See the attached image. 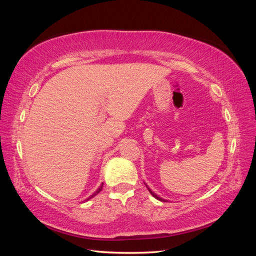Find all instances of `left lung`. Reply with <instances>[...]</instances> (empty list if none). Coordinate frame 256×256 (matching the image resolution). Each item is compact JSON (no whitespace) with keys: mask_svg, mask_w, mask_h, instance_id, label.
I'll return each instance as SVG.
<instances>
[{"mask_svg":"<svg viewBox=\"0 0 256 256\" xmlns=\"http://www.w3.org/2000/svg\"><path fill=\"white\" fill-rule=\"evenodd\" d=\"M145 186H146V188H147V189H148V191H150V194H152V196H154V198H157V200H161V202H168V200H164V198H160V196H157V194H156V193H154V192H152V190H150V188H148V186H147V184H145Z\"/></svg>","mask_w":256,"mask_h":256,"instance_id":"left-lung-1","label":"left lung"}]
</instances>
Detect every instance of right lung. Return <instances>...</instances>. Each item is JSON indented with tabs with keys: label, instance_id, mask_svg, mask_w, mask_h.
<instances>
[{
	"label": "right lung",
	"instance_id": "obj_1",
	"mask_svg": "<svg viewBox=\"0 0 256 256\" xmlns=\"http://www.w3.org/2000/svg\"><path fill=\"white\" fill-rule=\"evenodd\" d=\"M102 186H104V184H102V186H100V187H99V188H98V189H97V190H96V191H95L94 193H92V194L90 196H88V198L86 200H90L92 198H94L95 196H97V194H98V193H99L100 191H102Z\"/></svg>",
	"mask_w": 256,
	"mask_h": 256
}]
</instances>
